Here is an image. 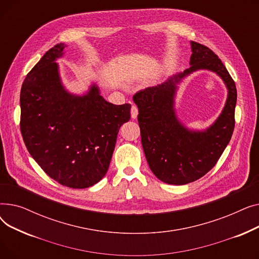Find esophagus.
Masks as SVG:
<instances>
[{"mask_svg":"<svg viewBox=\"0 0 259 259\" xmlns=\"http://www.w3.org/2000/svg\"><path fill=\"white\" fill-rule=\"evenodd\" d=\"M139 114V109L137 106H132L131 107V117L132 118H137Z\"/></svg>","mask_w":259,"mask_h":259,"instance_id":"1","label":"esophagus"}]
</instances>
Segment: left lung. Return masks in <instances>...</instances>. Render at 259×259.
<instances>
[{
    "mask_svg": "<svg viewBox=\"0 0 259 259\" xmlns=\"http://www.w3.org/2000/svg\"><path fill=\"white\" fill-rule=\"evenodd\" d=\"M190 68L170 76L165 83L141 90L133 97L139 108L142 146L153 174L169 185H186L208 173L220 159L235 126L237 91L233 78L208 47L191 42ZM198 70L214 72L228 90L220 116L205 131L186 127L175 112V95L181 80Z\"/></svg>",
    "mask_w": 259,
    "mask_h": 259,
    "instance_id": "obj_1",
    "label": "left lung"
}]
</instances>
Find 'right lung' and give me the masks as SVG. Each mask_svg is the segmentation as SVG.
I'll return each mask as SVG.
<instances>
[{"label": "right lung", "instance_id": "add662e5", "mask_svg": "<svg viewBox=\"0 0 259 259\" xmlns=\"http://www.w3.org/2000/svg\"><path fill=\"white\" fill-rule=\"evenodd\" d=\"M66 47L49 49L24 79L20 126L27 150L48 176L84 189L107 173L131 105L107 102L94 83L81 95L67 91L56 62Z\"/></svg>", "mask_w": 259, "mask_h": 259}]
</instances>
